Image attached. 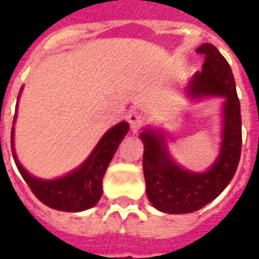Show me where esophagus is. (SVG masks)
Masks as SVG:
<instances>
[{"mask_svg": "<svg viewBox=\"0 0 259 259\" xmlns=\"http://www.w3.org/2000/svg\"><path fill=\"white\" fill-rule=\"evenodd\" d=\"M127 119H129L130 127H132V130H133L135 133L136 132H139V129L144 124V120H146V118L143 116V113L139 112V111H132V112L129 113Z\"/></svg>", "mask_w": 259, "mask_h": 259, "instance_id": "34e87169", "label": "esophagus"}]
</instances>
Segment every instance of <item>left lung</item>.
<instances>
[{
    "instance_id": "8db88e82",
    "label": "left lung",
    "mask_w": 259,
    "mask_h": 259,
    "mask_svg": "<svg viewBox=\"0 0 259 259\" xmlns=\"http://www.w3.org/2000/svg\"><path fill=\"white\" fill-rule=\"evenodd\" d=\"M197 53L204 57V65L191 79L187 93L191 97H226L222 151L208 172L193 174L170 161L161 137L152 130L141 133L147 197L166 213L194 212L215 200L233 179L241 155V113L230 65L212 44H202Z\"/></svg>"
}]
</instances>
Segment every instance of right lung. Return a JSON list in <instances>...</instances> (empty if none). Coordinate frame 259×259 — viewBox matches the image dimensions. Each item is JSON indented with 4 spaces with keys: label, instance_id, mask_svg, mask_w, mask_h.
<instances>
[{
    "label": "right lung",
    "instance_id": "right-lung-1",
    "mask_svg": "<svg viewBox=\"0 0 259 259\" xmlns=\"http://www.w3.org/2000/svg\"><path fill=\"white\" fill-rule=\"evenodd\" d=\"M127 130L129 124L126 122L113 126L104 135L96 150L79 169L57 180L36 179L23 169L14 151V126L11 133V148L22 178L42 204L58 211L79 212L94 206L101 198L102 178Z\"/></svg>",
    "mask_w": 259,
    "mask_h": 259
}]
</instances>
